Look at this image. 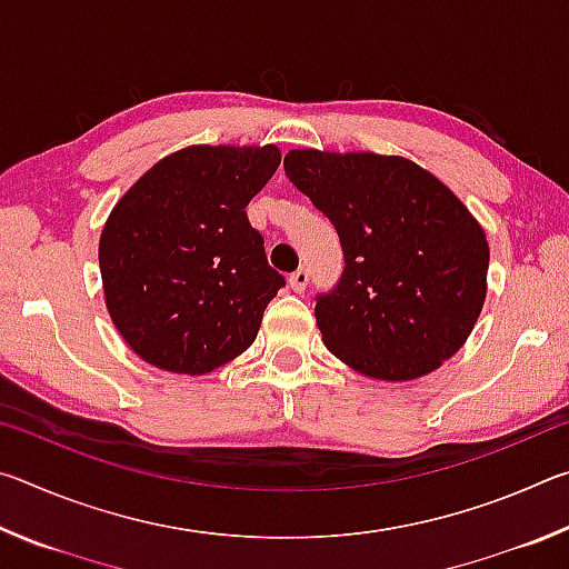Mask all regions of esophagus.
I'll return each instance as SVG.
<instances>
[{
  "label": "esophagus",
  "instance_id": "34e87169",
  "mask_svg": "<svg viewBox=\"0 0 569 569\" xmlns=\"http://www.w3.org/2000/svg\"><path fill=\"white\" fill-rule=\"evenodd\" d=\"M288 286H291L296 293L306 291V286H308V271H306V268H298L296 273H291V278H288Z\"/></svg>",
  "mask_w": 569,
  "mask_h": 569
}]
</instances>
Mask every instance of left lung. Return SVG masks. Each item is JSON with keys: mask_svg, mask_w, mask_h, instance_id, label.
<instances>
[{"mask_svg": "<svg viewBox=\"0 0 569 569\" xmlns=\"http://www.w3.org/2000/svg\"><path fill=\"white\" fill-rule=\"evenodd\" d=\"M283 168L343 248L339 286L316 298L326 349L381 381L427 377L451 359L487 298L489 243L467 206L401 156L308 148Z\"/></svg>", "mask_w": 569, "mask_h": 569, "instance_id": "8db88e82", "label": "left lung"}]
</instances>
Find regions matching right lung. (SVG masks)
Segmentation results:
<instances>
[{"mask_svg": "<svg viewBox=\"0 0 569 569\" xmlns=\"http://www.w3.org/2000/svg\"><path fill=\"white\" fill-rule=\"evenodd\" d=\"M278 166L276 146H190L112 208L100 236L104 303L142 361L200 377L256 341L286 278L246 208Z\"/></svg>", "mask_w": 569, "mask_h": 569, "instance_id": "right-lung-1", "label": "right lung"}]
</instances>
